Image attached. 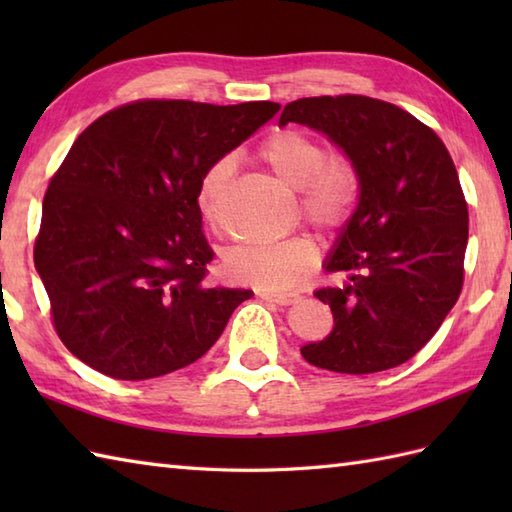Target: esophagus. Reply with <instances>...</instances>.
Instances as JSON below:
<instances>
[{
	"label": "esophagus",
	"instance_id": "1",
	"mask_svg": "<svg viewBox=\"0 0 512 512\" xmlns=\"http://www.w3.org/2000/svg\"><path fill=\"white\" fill-rule=\"evenodd\" d=\"M257 295L266 299V301H270V303H277V306H292V303H297L301 299L297 292H266V290H259Z\"/></svg>",
	"mask_w": 512,
	"mask_h": 512
}]
</instances>
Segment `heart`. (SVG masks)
<instances>
[{"mask_svg": "<svg viewBox=\"0 0 512 512\" xmlns=\"http://www.w3.org/2000/svg\"><path fill=\"white\" fill-rule=\"evenodd\" d=\"M257 158L277 178L299 189V206L306 220L319 228H339L350 220L361 173L345 154H328L323 140L303 129L284 127L262 140ZM231 158H217L202 171L198 182V209L213 222L217 204L233 180ZM317 266V250L306 237H288L268 244H239L224 255V270L235 284L259 290H286L297 286Z\"/></svg>", "mask_w": 512, "mask_h": 512, "instance_id": "1", "label": "heart"}]
</instances>
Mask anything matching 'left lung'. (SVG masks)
Returning <instances> with one entry per match:
<instances>
[{
	"mask_svg": "<svg viewBox=\"0 0 512 512\" xmlns=\"http://www.w3.org/2000/svg\"><path fill=\"white\" fill-rule=\"evenodd\" d=\"M308 125L361 173V198L325 262L343 286L314 292L334 330L301 347L314 367L374 374L418 354L464 284L469 209L440 136L416 116L361 94L292 101L279 125Z\"/></svg>",
	"mask_w": 512,
	"mask_h": 512,
	"instance_id": "obj_1",
	"label": "left lung"
}]
</instances>
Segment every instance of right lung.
Instances as JSON below:
<instances>
[{
    "label": "right lung",
    "mask_w": 512,
    "mask_h": 512,
    "mask_svg": "<svg viewBox=\"0 0 512 512\" xmlns=\"http://www.w3.org/2000/svg\"><path fill=\"white\" fill-rule=\"evenodd\" d=\"M279 107L143 99L74 140L43 198L35 266L76 358L145 380L195 363L220 339L253 292L204 284L213 248L198 182Z\"/></svg>",
    "instance_id": "right-lung-1"
}]
</instances>
